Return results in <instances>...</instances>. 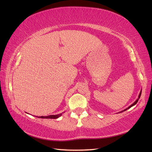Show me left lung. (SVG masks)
Here are the masks:
<instances>
[{
	"instance_id": "left-lung-1",
	"label": "left lung",
	"mask_w": 152,
	"mask_h": 152,
	"mask_svg": "<svg viewBox=\"0 0 152 152\" xmlns=\"http://www.w3.org/2000/svg\"><path fill=\"white\" fill-rule=\"evenodd\" d=\"M141 93H142V90H141V91H140V93H139V95H138V99L136 100V101H135L133 103V104H132L131 106H129V107L128 108H126V109H125V110H122V111H121V112H118V113H121V112H124V111H125V110H127V109H129L130 108H131L132 107V106H133L134 105H135V104H137V102L138 101V99H140V95H141Z\"/></svg>"
}]
</instances>
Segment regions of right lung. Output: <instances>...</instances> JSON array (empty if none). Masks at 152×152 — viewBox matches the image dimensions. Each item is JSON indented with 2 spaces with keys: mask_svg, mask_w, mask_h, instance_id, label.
<instances>
[{
  "mask_svg": "<svg viewBox=\"0 0 152 152\" xmlns=\"http://www.w3.org/2000/svg\"><path fill=\"white\" fill-rule=\"evenodd\" d=\"M63 113H64V112L63 113H61V114H56V115H50L48 116H37V118H44V119H57L58 118L61 117Z\"/></svg>",
  "mask_w": 152,
  "mask_h": 152,
  "instance_id": "right-lung-1",
  "label": "right lung"
}]
</instances>
